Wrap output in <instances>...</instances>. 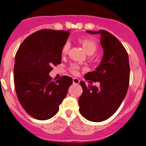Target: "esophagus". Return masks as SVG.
I'll return each instance as SVG.
<instances>
[{
    "mask_svg": "<svg viewBox=\"0 0 146 146\" xmlns=\"http://www.w3.org/2000/svg\"><path fill=\"white\" fill-rule=\"evenodd\" d=\"M80 80L78 79V78H76V77H74V78H73V83L74 84H76V85H78L80 83Z\"/></svg>",
    "mask_w": 146,
    "mask_h": 146,
    "instance_id": "esophagus-1",
    "label": "esophagus"
}]
</instances>
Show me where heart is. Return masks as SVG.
Instances as JSON below:
<instances>
[{
    "instance_id": "1",
    "label": "heart",
    "mask_w": 146,
    "mask_h": 146,
    "mask_svg": "<svg viewBox=\"0 0 146 146\" xmlns=\"http://www.w3.org/2000/svg\"><path fill=\"white\" fill-rule=\"evenodd\" d=\"M80 43L82 44L83 49L85 50V51H86V52L88 55H91L93 54H94L96 51V50H97V45H96V42L91 39H89V38H83V39L80 40ZM69 47H70V44H69V42H66L64 46H63V48H62V52L64 54L66 53L69 51ZM78 69H79V66L76 65V64H73L71 66V71L74 74H76L78 72Z\"/></svg>"
}]
</instances>
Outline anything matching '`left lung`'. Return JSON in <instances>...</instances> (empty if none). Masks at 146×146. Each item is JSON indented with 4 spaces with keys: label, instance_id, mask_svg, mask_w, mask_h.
Here are the masks:
<instances>
[{
    "label": "left lung",
    "instance_id": "8db88e82",
    "mask_svg": "<svg viewBox=\"0 0 146 146\" xmlns=\"http://www.w3.org/2000/svg\"><path fill=\"white\" fill-rule=\"evenodd\" d=\"M86 32L100 35L104 53L96 71L87 73L85 79L99 82L100 87L80 82L82 94L78 103L82 116L90 121L100 122L112 116L126 96L129 82V56L119 40L107 31Z\"/></svg>",
    "mask_w": 146,
    "mask_h": 146
}]
</instances>
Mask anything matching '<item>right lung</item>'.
<instances>
[{
    "mask_svg": "<svg viewBox=\"0 0 146 146\" xmlns=\"http://www.w3.org/2000/svg\"><path fill=\"white\" fill-rule=\"evenodd\" d=\"M69 31L44 29L27 37L15 55L14 81L18 100L33 118L47 120L58 113L72 78L63 76L55 82L50 73L60 64L62 48Z\"/></svg>",
    "mask_w": 146,
    "mask_h": 146,
    "instance_id": "1",
    "label": "right lung"
}]
</instances>
